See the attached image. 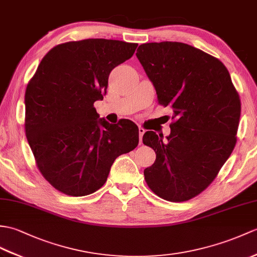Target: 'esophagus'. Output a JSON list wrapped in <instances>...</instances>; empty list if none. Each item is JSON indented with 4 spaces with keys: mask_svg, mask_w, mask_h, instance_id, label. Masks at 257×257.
Here are the masks:
<instances>
[{
    "mask_svg": "<svg viewBox=\"0 0 257 257\" xmlns=\"http://www.w3.org/2000/svg\"><path fill=\"white\" fill-rule=\"evenodd\" d=\"M146 133V129L142 128V127H139V143L140 145H142V137H143V134Z\"/></svg>",
    "mask_w": 257,
    "mask_h": 257,
    "instance_id": "esophagus-1",
    "label": "esophagus"
}]
</instances>
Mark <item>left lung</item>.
<instances>
[{
    "mask_svg": "<svg viewBox=\"0 0 257 257\" xmlns=\"http://www.w3.org/2000/svg\"><path fill=\"white\" fill-rule=\"evenodd\" d=\"M136 56L174 120L168 140L153 131L143 135L157 154L143 172L146 182L165 200H189L209 186L233 151L240 96L224 64L193 46L149 43Z\"/></svg>",
    "mask_w": 257,
    "mask_h": 257,
    "instance_id": "left-lung-1",
    "label": "left lung"
}]
</instances>
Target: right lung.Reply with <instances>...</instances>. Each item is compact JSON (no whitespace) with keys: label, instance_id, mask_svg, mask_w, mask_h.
<instances>
[{"label":"right lung","instance_id":"add662e5","mask_svg":"<svg viewBox=\"0 0 257 257\" xmlns=\"http://www.w3.org/2000/svg\"><path fill=\"white\" fill-rule=\"evenodd\" d=\"M138 44L111 39L69 41L43 58L25 93V131L41 174L69 196L99 189L117 157L139 143L128 119L99 118L110 71L134 56Z\"/></svg>","mask_w":257,"mask_h":257}]
</instances>
